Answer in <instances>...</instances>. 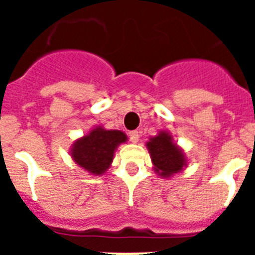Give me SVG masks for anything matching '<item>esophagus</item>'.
Segmentation results:
<instances>
[{
  "mask_svg": "<svg viewBox=\"0 0 255 255\" xmlns=\"http://www.w3.org/2000/svg\"><path fill=\"white\" fill-rule=\"evenodd\" d=\"M128 136H129V140H131L132 143H137L140 139V135L137 131H131L128 133Z\"/></svg>",
  "mask_w": 255,
  "mask_h": 255,
  "instance_id": "obj_1",
  "label": "esophagus"
}]
</instances>
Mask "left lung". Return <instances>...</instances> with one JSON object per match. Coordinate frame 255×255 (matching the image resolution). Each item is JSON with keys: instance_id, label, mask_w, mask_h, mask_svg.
<instances>
[{"instance_id": "8db88e82", "label": "left lung", "mask_w": 255, "mask_h": 255, "mask_svg": "<svg viewBox=\"0 0 255 255\" xmlns=\"http://www.w3.org/2000/svg\"><path fill=\"white\" fill-rule=\"evenodd\" d=\"M153 169L160 177L169 178L186 167V157L168 131H160L147 141Z\"/></svg>"}]
</instances>
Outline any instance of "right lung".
I'll return each instance as SVG.
<instances>
[{
	"label": "right lung",
	"instance_id": "add662e5",
	"mask_svg": "<svg viewBox=\"0 0 255 255\" xmlns=\"http://www.w3.org/2000/svg\"><path fill=\"white\" fill-rule=\"evenodd\" d=\"M127 135L118 129L95 127L74 141L70 149L73 160L90 174L102 176L111 167L116 148L127 141Z\"/></svg>",
	"mask_w": 255,
	"mask_h": 255
}]
</instances>
